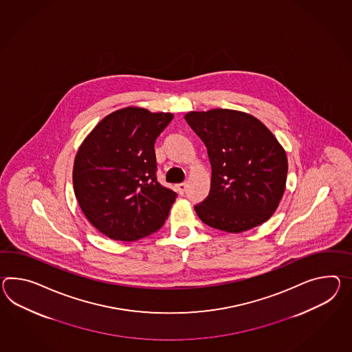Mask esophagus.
<instances>
[{
	"mask_svg": "<svg viewBox=\"0 0 352 352\" xmlns=\"http://www.w3.org/2000/svg\"><path fill=\"white\" fill-rule=\"evenodd\" d=\"M186 189H187V183H180L177 186V190L179 195H183L186 192Z\"/></svg>",
	"mask_w": 352,
	"mask_h": 352,
	"instance_id": "obj_1",
	"label": "esophagus"
}]
</instances>
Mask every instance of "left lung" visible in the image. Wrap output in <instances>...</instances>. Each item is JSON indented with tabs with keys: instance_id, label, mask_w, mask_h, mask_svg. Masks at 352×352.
<instances>
[{
	"instance_id": "8db88e82",
	"label": "left lung",
	"mask_w": 352,
	"mask_h": 352,
	"mask_svg": "<svg viewBox=\"0 0 352 352\" xmlns=\"http://www.w3.org/2000/svg\"><path fill=\"white\" fill-rule=\"evenodd\" d=\"M207 148L211 188L195 206L204 223L241 232L267 221L283 198L287 157L266 126L247 113L230 109L184 116Z\"/></svg>"
}]
</instances>
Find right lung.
Returning a JSON list of instances; mask_svg holds the SVG:
<instances>
[{
    "label": "right lung",
    "instance_id": "right-lung-1",
    "mask_svg": "<svg viewBox=\"0 0 352 352\" xmlns=\"http://www.w3.org/2000/svg\"><path fill=\"white\" fill-rule=\"evenodd\" d=\"M172 113L129 107L100 120L78 148L74 189L86 219L105 236L135 241L157 232L177 193L156 178L155 141Z\"/></svg>",
    "mask_w": 352,
    "mask_h": 352
}]
</instances>
